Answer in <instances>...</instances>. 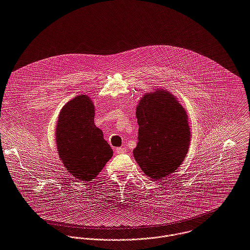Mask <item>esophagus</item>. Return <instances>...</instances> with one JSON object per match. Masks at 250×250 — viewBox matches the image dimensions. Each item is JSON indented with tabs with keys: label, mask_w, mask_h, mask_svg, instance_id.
Masks as SVG:
<instances>
[{
	"label": "esophagus",
	"mask_w": 250,
	"mask_h": 250,
	"mask_svg": "<svg viewBox=\"0 0 250 250\" xmlns=\"http://www.w3.org/2000/svg\"><path fill=\"white\" fill-rule=\"evenodd\" d=\"M115 152L117 154H121V153H125L126 152V149L124 147H117L115 148Z\"/></svg>",
	"instance_id": "esophagus-1"
}]
</instances>
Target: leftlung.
Listing matches in <instances>:
<instances>
[{
	"label": "left lung",
	"instance_id": "left-lung-1",
	"mask_svg": "<svg viewBox=\"0 0 250 250\" xmlns=\"http://www.w3.org/2000/svg\"><path fill=\"white\" fill-rule=\"evenodd\" d=\"M139 142L134 157L143 171L161 180L181 165L190 146L188 115L177 98L165 88L144 94L136 108Z\"/></svg>",
	"mask_w": 250,
	"mask_h": 250
}]
</instances>
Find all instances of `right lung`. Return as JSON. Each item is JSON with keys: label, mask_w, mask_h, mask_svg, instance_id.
Returning a JSON list of instances; mask_svg holds the SVG:
<instances>
[{"label": "right lung", "mask_w": 250, "mask_h": 250, "mask_svg": "<svg viewBox=\"0 0 250 250\" xmlns=\"http://www.w3.org/2000/svg\"><path fill=\"white\" fill-rule=\"evenodd\" d=\"M95 106L89 95H79L60 110L56 146L66 169L77 179L92 181L112 157L103 131L94 124Z\"/></svg>", "instance_id": "1"}]
</instances>
